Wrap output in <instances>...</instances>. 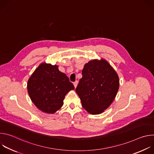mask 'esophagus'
Masks as SVG:
<instances>
[{
	"instance_id": "obj_1",
	"label": "esophagus",
	"mask_w": 154,
	"mask_h": 154,
	"mask_svg": "<svg viewBox=\"0 0 154 154\" xmlns=\"http://www.w3.org/2000/svg\"><path fill=\"white\" fill-rule=\"evenodd\" d=\"M74 87H75V88L77 87V84H78V82L77 81H75V82H74Z\"/></svg>"
}]
</instances>
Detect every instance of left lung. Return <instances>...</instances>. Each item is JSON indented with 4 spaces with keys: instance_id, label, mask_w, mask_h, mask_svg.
<instances>
[{
    "instance_id": "left-lung-1",
    "label": "left lung",
    "mask_w": 154,
    "mask_h": 154,
    "mask_svg": "<svg viewBox=\"0 0 154 154\" xmlns=\"http://www.w3.org/2000/svg\"><path fill=\"white\" fill-rule=\"evenodd\" d=\"M119 87L117 72L103 58L84 65L75 91L82 106L91 115L103 113L113 102Z\"/></svg>"
}]
</instances>
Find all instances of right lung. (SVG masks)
Segmentation results:
<instances>
[{"label": "right lung", "mask_w": 154, "mask_h": 154, "mask_svg": "<svg viewBox=\"0 0 154 154\" xmlns=\"http://www.w3.org/2000/svg\"><path fill=\"white\" fill-rule=\"evenodd\" d=\"M74 90L73 84L57 65L42 63L27 82V91L32 102L42 112L54 114L63 105L65 96Z\"/></svg>", "instance_id": "obj_1"}]
</instances>
